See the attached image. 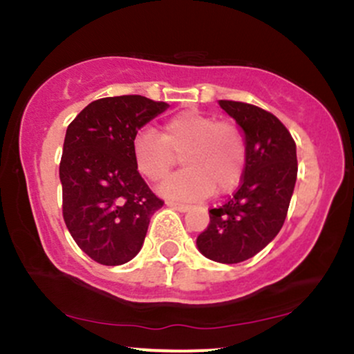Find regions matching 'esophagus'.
<instances>
[{"instance_id":"obj_1","label":"esophagus","mask_w":354,"mask_h":354,"mask_svg":"<svg viewBox=\"0 0 354 354\" xmlns=\"http://www.w3.org/2000/svg\"><path fill=\"white\" fill-rule=\"evenodd\" d=\"M168 206H169V208L180 211V213H186V211L191 209V206L183 205V203H174V201H168Z\"/></svg>"}]
</instances>
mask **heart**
Returning a JSON list of instances; mask_svg holds the SVG:
<instances>
[{
  "label": "heart",
  "mask_w": 354,
  "mask_h": 354,
  "mask_svg": "<svg viewBox=\"0 0 354 354\" xmlns=\"http://www.w3.org/2000/svg\"><path fill=\"white\" fill-rule=\"evenodd\" d=\"M133 160L149 181H163L181 154L185 169L161 185L173 200H201L213 191L228 193L241 181L246 166L245 136L233 123L201 111L169 118L163 135L146 128L131 145Z\"/></svg>",
  "instance_id": "b5f03b06"
}]
</instances>
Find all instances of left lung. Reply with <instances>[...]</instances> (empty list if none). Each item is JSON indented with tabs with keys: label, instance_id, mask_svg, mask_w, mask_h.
I'll return each mask as SVG.
<instances>
[{
	"label": "left lung",
	"instance_id": "left-lung-1",
	"mask_svg": "<svg viewBox=\"0 0 354 354\" xmlns=\"http://www.w3.org/2000/svg\"><path fill=\"white\" fill-rule=\"evenodd\" d=\"M219 106L243 129L246 166L241 185L225 205L209 209V225L196 238L211 261L234 265L253 258L281 230L293 196L298 160L290 131L274 115L239 101Z\"/></svg>",
	"mask_w": 354,
	"mask_h": 354
}]
</instances>
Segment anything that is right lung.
Wrapping results in <instances>:
<instances>
[{"label":"right lung","mask_w":354,"mask_h":354,"mask_svg":"<svg viewBox=\"0 0 354 354\" xmlns=\"http://www.w3.org/2000/svg\"><path fill=\"white\" fill-rule=\"evenodd\" d=\"M168 108L140 95L101 98L68 126L59 163L63 218L76 245L100 265L135 258L163 206L138 171L131 145L138 129Z\"/></svg>","instance_id":"add662e5"}]
</instances>
